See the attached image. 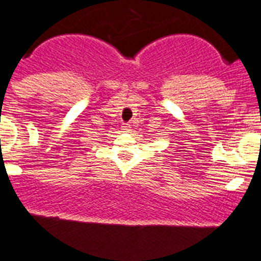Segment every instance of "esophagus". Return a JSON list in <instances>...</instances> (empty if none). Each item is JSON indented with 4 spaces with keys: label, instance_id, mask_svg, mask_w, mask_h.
Instances as JSON below:
<instances>
[{
    "label": "esophagus",
    "instance_id": "esophagus-1",
    "mask_svg": "<svg viewBox=\"0 0 261 261\" xmlns=\"http://www.w3.org/2000/svg\"><path fill=\"white\" fill-rule=\"evenodd\" d=\"M122 128H123L125 131H130V125H127V123H126V125L122 126Z\"/></svg>",
    "mask_w": 261,
    "mask_h": 261
}]
</instances>
